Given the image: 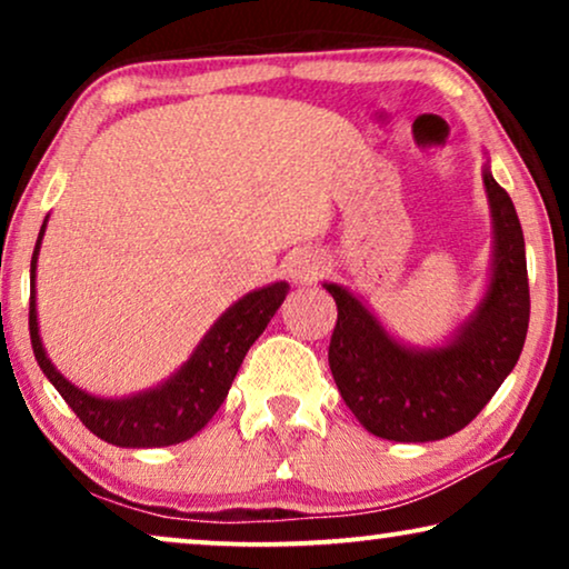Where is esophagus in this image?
I'll list each match as a JSON object with an SVG mask.
<instances>
[{"label":"esophagus","instance_id":"1","mask_svg":"<svg viewBox=\"0 0 569 569\" xmlns=\"http://www.w3.org/2000/svg\"><path fill=\"white\" fill-rule=\"evenodd\" d=\"M323 271V261L321 256L310 253V251H292L290 259H287V277L298 284H308L318 279V274Z\"/></svg>","mask_w":569,"mask_h":569}]
</instances>
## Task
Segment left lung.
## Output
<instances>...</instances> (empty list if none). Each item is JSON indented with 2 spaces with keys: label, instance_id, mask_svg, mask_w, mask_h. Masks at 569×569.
I'll return each mask as SVG.
<instances>
[{
  "label": "left lung",
  "instance_id": "8db88e82",
  "mask_svg": "<svg viewBox=\"0 0 569 569\" xmlns=\"http://www.w3.org/2000/svg\"><path fill=\"white\" fill-rule=\"evenodd\" d=\"M492 209V277L479 308L442 347H403L341 284L329 345L331 376L365 430L396 442H430L463 430L487 407L523 349L531 295L526 243L512 199L485 168Z\"/></svg>",
  "mask_w": 569,
  "mask_h": 569
}]
</instances>
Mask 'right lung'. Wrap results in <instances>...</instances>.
<instances>
[{
  "label": "right lung",
  "instance_id": "add662e5",
  "mask_svg": "<svg viewBox=\"0 0 569 569\" xmlns=\"http://www.w3.org/2000/svg\"><path fill=\"white\" fill-rule=\"evenodd\" d=\"M46 232H38L33 259H30V345L43 376L51 380L80 422L100 440L119 448H162L176 446L197 435L214 411L222 407L232 378L243 362V357L256 339L261 337L271 316L282 306L290 284L274 282L261 290H253L224 310L217 318L212 329L204 333L193 355L173 372L166 383L150 388L129 399H98L84 393L82 388L69 383L61 372L53 368L38 333L36 313V261Z\"/></svg>",
  "mask_w": 569,
  "mask_h": 569
}]
</instances>
